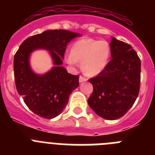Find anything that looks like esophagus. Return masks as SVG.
I'll list each match as a JSON object with an SVG mask.
<instances>
[{
	"mask_svg": "<svg viewBox=\"0 0 155 155\" xmlns=\"http://www.w3.org/2000/svg\"><path fill=\"white\" fill-rule=\"evenodd\" d=\"M80 83H83V82H85L87 81V79L84 77H83V76H80Z\"/></svg>",
	"mask_w": 155,
	"mask_h": 155,
	"instance_id": "1",
	"label": "esophagus"
}]
</instances>
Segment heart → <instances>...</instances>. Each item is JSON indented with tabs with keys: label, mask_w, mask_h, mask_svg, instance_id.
<instances>
[{
	"label": "heart",
	"mask_w": 155,
	"mask_h": 155,
	"mask_svg": "<svg viewBox=\"0 0 155 155\" xmlns=\"http://www.w3.org/2000/svg\"><path fill=\"white\" fill-rule=\"evenodd\" d=\"M110 45L106 40L84 38L74 43L67 62L71 65L81 64L84 73L89 76L98 75L107 66L110 57Z\"/></svg>",
	"instance_id": "1"
}]
</instances>
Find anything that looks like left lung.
<instances>
[{"mask_svg":"<svg viewBox=\"0 0 155 155\" xmlns=\"http://www.w3.org/2000/svg\"><path fill=\"white\" fill-rule=\"evenodd\" d=\"M110 45L112 60L89 80L94 90L88 105L101 117L117 120L132 108L139 95L141 62L128 44L112 37Z\"/></svg>","mask_w":155,"mask_h":155,"instance_id":"left-lung-1","label":"left lung"}]
</instances>
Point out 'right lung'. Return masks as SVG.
<instances>
[{
    "label": "right lung",
    "instance_id": "add662e5",
    "mask_svg": "<svg viewBox=\"0 0 155 155\" xmlns=\"http://www.w3.org/2000/svg\"><path fill=\"white\" fill-rule=\"evenodd\" d=\"M81 35L67 30H48L31 36L20 45L14 57L15 87L30 110L45 119L61 114L71 93L79 87V75L69 74L63 64L68 44ZM38 49L46 50L54 66L44 74L32 69L31 53Z\"/></svg>",
    "mask_w": 155,
    "mask_h": 155
}]
</instances>
